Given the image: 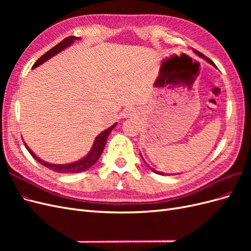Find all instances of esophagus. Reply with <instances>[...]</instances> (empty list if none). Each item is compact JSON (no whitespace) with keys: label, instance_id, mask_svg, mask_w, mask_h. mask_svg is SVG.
I'll list each match as a JSON object with an SVG mask.
<instances>
[{"label":"esophagus","instance_id":"esophagus-1","mask_svg":"<svg viewBox=\"0 0 251 251\" xmlns=\"http://www.w3.org/2000/svg\"><path fill=\"white\" fill-rule=\"evenodd\" d=\"M131 113H132V110L127 109V110H126V111H125V114H124V115H125V116H128V115H131Z\"/></svg>","mask_w":251,"mask_h":251}]
</instances>
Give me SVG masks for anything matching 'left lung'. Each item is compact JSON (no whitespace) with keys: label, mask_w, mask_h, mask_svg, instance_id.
Here are the masks:
<instances>
[{"label":"left lung","mask_w":251,"mask_h":251,"mask_svg":"<svg viewBox=\"0 0 251 251\" xmlns=\"http://www.w3.org/2000/svg\"><path fill=\"white\" fill-rule=\"evenodd\" d=\"M193 51L196 53V54L197 55H198L199 57H202L204 60H206V62L208 63V64H210L211 66H214L215 68H217V66L215 65V63L214 62H212V60L211 59H209L208 57H206V56H205V55H203L202 54V53L201 52H199V51H197V50H195V49H193ZM217 69H218V68H217ZM140 156H141V154H140ZM141 158H142V160L144 161V163H146L147 165H148V168L149 169H151V171H153L154 173H156V174H158V175H161V176H170V175H172V174H165V173H162V172H159V171H157V170H155V169H153V168H151V166L146 162V160H144V159H143V157L141 156ZM175 175H176V174H175Z\"/></svg>","instance_id":"left-lung-1"}]
</instances>
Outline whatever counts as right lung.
Masks as SVG:
<instances>
[{
	"label": "right lung",
	"mask_w": 251,
	"mask_h": 251,
	"mask_svg": "<svg viewBox=\"0 0 251 251\" xmlns=\"http://www.w3.org/2000/svg\"><path fill=\"white\" fill-rule=\"evenodd\" d=\"M78 40H80V37H76V36L67 37V39H65L64 41H62L59 44H57L55 47H53L52 49L47 51L44 55H42L39 59H37L36 62L34 63V65L32 66V69H34V68H36V67L41 66L45 62H47L48 59H50L51 57L56 55L57 53L62 52L63 50L67 49L68 47H70L75 41H78ZM116 126H117V123L114 124L113 126H111L110 127H108L107 130L102 131L100 134H98L96 136L94 142H93L92 148H91V150L89 151V153L85 157H82L81 159H79V160L71 162V163L55 164V163H49L47 161H44V160H42L41 158L37 157L31 150L29 149V147L27 146L26 142H24V144H25V147L28 150L29 153L31 154V156L35 159L37 162L43 164L44 166H46V168H48L49 170H51L53 172L62 173V174L81 173V172H85V171L89 170L91 166H93L96 163V161L98 160V159H100V155L102 153V151L104 149L105 142H107V140H108L109 135L112 132L113 128L115 127Z\"/></svg>",
	"instance_id": "1"
}]
</instances>
